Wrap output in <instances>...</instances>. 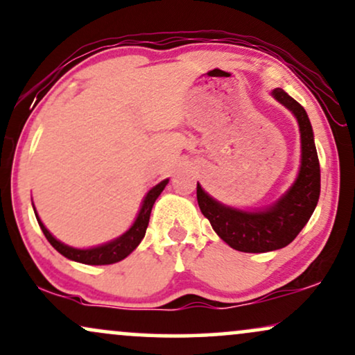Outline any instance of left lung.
<instances>
[{"mask_svg": "<svg viewBox=\"0 0 355 355\" xmlns=\"http://www.w3.org/2000/svg\"><path fill=\"white\" fill-rule=\"evenodd\" d=\"M272 96L292 110L300 127V171L288 191L266 209L246 211L220 204L197 182V202L204 217L228 246L243 252H268L290 245L320 199V161L306 110L280 87H275Z\"/></svg>", "mask_w": 355, "mask_h": 355, "instance_id": "8db88e82", "label": "left lung"}]
</instances>
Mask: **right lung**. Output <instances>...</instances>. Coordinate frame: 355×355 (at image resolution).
<instances>
[{"label":"right lung","instance_id":"add662e5","mask_svg":"<svg viewBox=\"0 0 355 355\" xmlns=\"http://www.w3.org/2000/svg\"><path fill=\"white\" fill-rule=\"evenodd\" d=\"M169 179H164L159 184L151 189V191L146 194L144 199V204H141V209L138 211L135 222L130 228L127 230L122 236H119L112 241L104 243L101 246H94L89 248V250H78V248H71L60 243L57 238L52 236V233L45 228V225L40 222L39 215L35 211L37 222H39V227L42 228V232L45 234V238L49 239V243L52 245L55 250H57L60 254H63L68 259L81 262V264H89V266H104V264H114V262H119L130 254V252L135 250V248L140 245V241L144 239L145 233H146V227H148L150 222V214L151 209H153L155 200L158 199V196L163 192V189L166 187Z\"/></svg>","mask_w":355,"mask_h":355}]
</instances>
